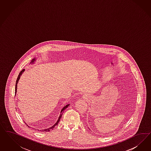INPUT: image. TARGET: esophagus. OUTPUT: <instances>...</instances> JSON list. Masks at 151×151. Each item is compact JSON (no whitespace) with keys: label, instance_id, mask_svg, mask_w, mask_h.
<instances>
[{"label":"esophagus","instance_id":"1","mask_svg":"<svg viewBox=\"0 0 151 151\" xmlns=\"http://www.w3.org/2000/svg\"><path fill=\"white\" fill-rule=\"evenodd\" d=\"M86 97V96H85V97Z\"/></svg>","mask_w":151,"mask_h":151}]
</instances>
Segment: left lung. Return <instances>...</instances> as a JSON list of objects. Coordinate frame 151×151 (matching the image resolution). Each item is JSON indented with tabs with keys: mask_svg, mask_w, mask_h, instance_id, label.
<instances>
[{
	"mask_svg": "<svg viewBox=\"0 0 151 151\" xmlns=\"http://www.w3.org/2000/svg\"><path fill=\"white\" fill-rule=\"evenodd\" d=\"M88 129H90V128H88Z\"/></svg>",
	"mask_w": 151,
	"mask_h": 151,
	"instance_id": "8db88e82",
	"label": "left lung"
}]
</instances>
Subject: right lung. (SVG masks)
<instances>
[{
    "mask_svg": "<svg viewBox=\"0 0 151 151\" xmlns=\"http://www.w3.org/2000/svg\"><path fill=\"white\" fill-rule=\"evenodd\" d=\"M37 58H34L32 60V61L30 62V64H33L35 63V61L37 60ZM25 71V69H23L22 71H21L20 72V73L19 74L18 76V78H17V81H16V84H15V96H16V94H17V86H18V83L19 80V79H20V78L21 77V76H22V75L23 74V73ZM70 105V104H68V105H66V106H65L64 107L61 109V112H60V114L59 117V118H58V119L57 120V121H56V122L55 123L53 126H52L51 127H50V128H46V129H41L40 131H41V132H48V131H50L51 130H52V129H53L55 127V126H56V125H58V123L59 122L60 120V119L61 118V116H62V114H63V111H64V110H65L68 107H69V106ZM25 124H27H27L25 123ZM28 127H29V126H28Z\"/></svg>",
    "mask_w": 151,
    "mask_h": 151,
    "instance_id": "1",
    "label": "right lung"
}]
</instances>
